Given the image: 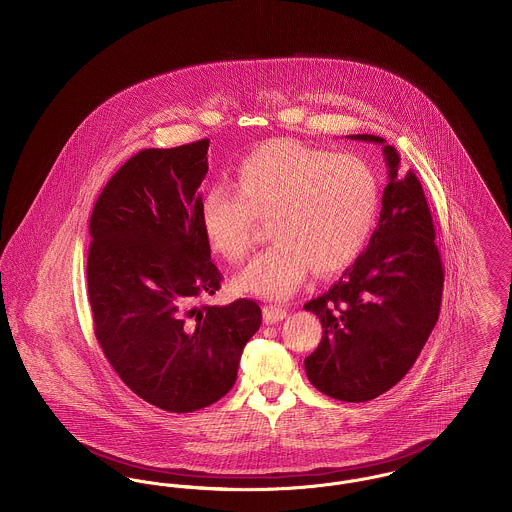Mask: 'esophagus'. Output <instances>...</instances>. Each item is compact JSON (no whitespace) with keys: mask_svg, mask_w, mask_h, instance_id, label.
<instances>
[{"mask_svg":"<svg viewBox=\"0 0 512 512\" xmlns=\"http://www.w3.org/2000/svg\"><path fill=\"white\" fill-rule=\"evenodd\" d=\"M263 317H265L267 324H276V322H280V320L288 317V311L284 307H280V305H265Z\"/></svg>","mask_w":512,"mask_h":512,"instance_id":"1","label":"esophagus"}]
</instances>
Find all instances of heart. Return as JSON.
Returning <instances> with one entry per match:
<instances>
[{"instance_id": "obj_1", "label": "heart", "mask_w": 512, "mask_h": 512, "mask_svg": "<svg viewBox=\"0 0 512 512\" xmlns=\"http://www.w3.org/2000/svg\"><path fill=\"white\" fill-rule=\"evenodd\" d=\"M378 205L380 182L363 159L272 140L238 165L236 194L217 186L203 195L199 222L220 257L240 263L253 245V219H267L274 242L236 276V288L286 299L311 267L328 274L359 255Z\"/></svg>"}]
</instances>
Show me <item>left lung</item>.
<instances>
[{
  "label": "left lung",
  "instance_id": "1",
  "mask_svg": "<svg viewBox=\"0 0 512 512\" xmlns=\"http://www.w3.org/2000/svg\"><path fill=\"white\" fill-rule=\"evenodd\" d=\"M388 186L365 251L305 311L320 318L322 340L305 359L309 382L328 397L361 403L393 388L414 365L439 317L443 267L420 180L401 167L384 138Z\"/></svg>",
  "mask_w": 512,
  "mask_h": 512
}]
</instances>
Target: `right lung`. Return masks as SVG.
<instances>
[{
	"label": "right lung",
	"instance_id": "1",
	"mask_svg": "<svg viewBox=\"0 0 512 512\" xmlns=\"http://www.w3.org/2000/svg\"><path fill=\"white\" fill-rule=\"evenodd\" d=\"M209 140L144 149L111 176L90 219L88 295L107 361L147 403L192 413L232 390L261 326L251 299L199 305L222 274L199 222Z\"/></svg>",
	"mask_w": 512,
	"mask_h": 512
}]
</instances>
